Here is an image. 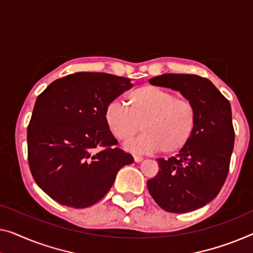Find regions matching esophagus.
<instances>
[{
    "label": "esophagus",
    "instance_id": "34e87169",
    "mask_svg": "<svg viewBox=\"0 0 253 253\" xmlns=\"http://www.w3.org/2000/svg\"><path fill=\"white\" fill-rule=\"evenodd\" d=\"M134 160H135V163H141V161L143 160V157L136 156V154H135V156H134Z\"/></svg>",
    "mask_w": 253,
    "mask_h": 253
}]
</instances>
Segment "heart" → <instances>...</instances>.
<instances>
[{
	"label": "heart",
	"instance_id": "1",
	"mask_svg": "<svg viewBox=\"0 0 253 253\" xmlns=\"http://www.w3.org/2000/svg\"><path fill=\"white\" fill-rule=\"evenodd\" d=\"M125 105L111 102L105 109L104 120L116 138L127 141L144 131L138 138L127 143L134 152L176 153L185 146L197 125V109L187 99L154 85H142L127 94Z\"/></svg>",
	"mask_w": 253,
	"mask_h": 253
}]
</instances>
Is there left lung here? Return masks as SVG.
I'll return each instance as SVG.
<instances>
[{
    "label": "left lung",
    "instance_id": "8db88e82",
    "mask_svg": "<svg viewBox=\"0 0 253 253\" xmlns=\"http://www.w3.org/2000/svg\"><path fill=\"white\" fill-rule=\"evenodd\" d=\"M150 84L178 90L197 109L190 142L175 157L158 159L159 172L148 180L158 206L168 212H191L217 197L229 170L235 133L229 101L209 79L185 74H164Z\"/></svg>",
    "mask_w": 253,
    "mask_h": 253
}]
</instances>
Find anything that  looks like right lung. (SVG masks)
Returning a JSON list of instances; mask_svg holds the SVG:
<instances>
[{"mask_svg": "<svg viewBox=\"0 0 253 253\" xmlns=\"http://www.w3.org/2000/svg\"><path fill=\"white\" fill-rule=\"evenodd\" d=\"M129 78L76 73L40 94L27 129L28 163L37 185L60 205L87 208L110 190L117 172L133 164L117 148L105 109L131 87Z\"/></svg>", "mask_w": 253, "mask_h": 253, "instance_id": "right-lung-1", "label": "right lung"}]
</instances>
